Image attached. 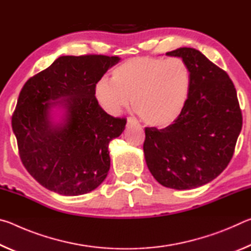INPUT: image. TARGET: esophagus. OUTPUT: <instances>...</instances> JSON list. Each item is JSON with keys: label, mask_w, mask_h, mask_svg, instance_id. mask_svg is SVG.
Here are the masks:
<instances>
[{"label": "esophagus", "mask_w": 251, "mask_h": 251, "mask_svg": "<svg viewBox=\"0 0 251 251\" xmlns=\"http://www.w3.org/2000/svg\"><path fill=\"white\" fill-rule=\"evenodd\" d=\"M127 125L131 126V125H138V122L135 120L133 117H128L127 118Z\"/></svg>", "instance_id": "esophagus-1"}]
</instances>
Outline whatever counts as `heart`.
Listing matches in <instances>:
<instances>
[{
    "mask_svg": "<svg viewBox=\"0 0 251 251\" xmlns=\"http://www.w3.org/2000/svg\"><path fill=\"white\" fill-rule=\"evenodd\" d=\"M192 92V72L179 57H133L100 78L95 97L106 112L117 115L131 99V106L145 124L166 128L179 118Z\"/></svg>",
    "mask_w": 251,
    "mask_h": 251,
    "instance_id": "heart-1",
    "label": "heart"
}]
</instances>
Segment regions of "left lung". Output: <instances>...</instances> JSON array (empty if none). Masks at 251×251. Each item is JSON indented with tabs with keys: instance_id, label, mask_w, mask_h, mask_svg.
I'll return each instance as SVG.
<instances>
[{
	"instance_id": "left-lung-1",
	"label": "left lung",
	"mask_w": 251,
	"mask_h": 251,
	"mask_svg": "<svg viewBox=\"0 0 251 251\" xmlns=\"http://www.w3.org/2000/svg\"><path fill=\"white\" fill-rule=\"evenodd\" d=\"M180 57L192 72V92L182 115L164 129L145 128L144 155L160 185L193 189L215 179L228 166L243 127L233 83L201 52L179 48L166 53Z\"/></svg>"
}]
</instances>
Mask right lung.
<instances>
[{"label": "right lung", "instance_id": "right-lung-1", "mask_svg": "<svg viewBox=\"0 0 251 251\" xmlns=\"http://www.w3.org/2000/svg\"><path fill=\"white\" fill-rule=\"evenodd\" d=\"M120 59L59 56L21 91L12 116L21 160L50 192L84 195L107 176L108 144L124 131L126 120L100 107L95 85Z\"/></svg>", "mask_w": 251, "mask_h": 251}]
</instances>
